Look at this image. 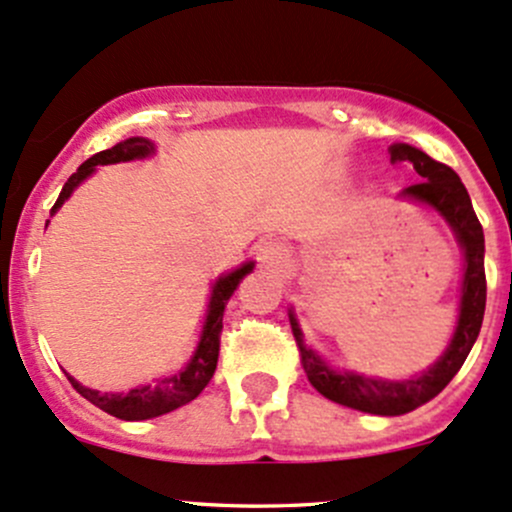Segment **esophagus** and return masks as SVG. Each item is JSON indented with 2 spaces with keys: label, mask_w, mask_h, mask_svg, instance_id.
<instances>
[{
  "label": "esophagus",
  "mask_w": 512,
  "mask_h": 512,
  "mask_svg": "<svg viewBox=\"0 0 512 512\" xmlns=\"http://www.w3.org/2000/svg\"><path fill=\"white\" fill-rule=\"evenodd\" d=\"M286 257H289V247L279 243V240H265V243L257 247V260L269 272H282Z\"/></svg>",
  "instance_id": "esophagus-1"
}]
</instances>
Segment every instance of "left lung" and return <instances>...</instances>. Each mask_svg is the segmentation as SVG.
I'll use <instances>...</instances> for the list:
<instances>
[{
	"instance_id": "1",
	"label": "left lung",
	"mask_w": 512,
	"mask_h": 512,
	"mask_svg": "<svg viewBox=\"0 0 512 512\" xmlns=\"http://www.w3.org/2000/svg\"><path fill=\"white\" fill-rule=\"evenodd\" d=\"M391 162H411L413 170L423 179L403 189V196L423 201V204H430L432 209L440 211L454 233H457L459 245L464 247L466 272L462 308H459L457 330H454V338L449 342L445 355L437 359L435 367H430L428 372L406 381H381L369 379V376L362 374L335 372L303 342L299 323H296L294 313H289L291 333H294L296 347H299L301 367L308 381L313 384V389L323 393L330 401L340 403V406L374 415L411 413L445 389L449 381L454 379V374L462 369L464 359L469 357L471 347L479 338L486 311L484 228H481L479 218H476L462 179L457 177L452 167L432 160L423 150L406 143L391 145Z\"/></svg>"
}]
</instances>
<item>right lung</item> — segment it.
<instances>
[{
	"label": "right lung",
	"mask_w": 512,
	"mask_h": 512,
	"mask_svg": "<svg viewBox=\"0 0 512 512\" xmlns=\"http://www.w3.org/2000/svg\"><path fill=\"white\" fill-rule=\"evenodd\" d=\"M153 143L145 138H128L123 143H116L114 148L101 150V153L92 155L87 162H82L77 167V172L70 174V179L65 182L63 192H60L58 201H55L53 213L63 206V201L77 189V184H82L89 174L94 172L97 165H111V162H126L136 160V157H145L153 153ZM252 262H247L235 272H230L228 277H221L213 286V294L209 301V313H206L204 330H201L199 347H196L192 362L182 369L179 374L165 376V379H157L155 386H138L128 393H99L87 389V386L77 384L72 376H67L80 396L87 398L89 403L101 408L104 413L114 415L121 420H148L157 418V415H165L174 411V408L184 406V403L194 401L201 391L206 389V384L211 381L213 372H216L218 364V350H221V330H223V311H226V303L233 291L238 289V284L243 282L247 274L252 272Z\"/></svg>",
	"instance_id": "add662e5"
}]
</instances>
